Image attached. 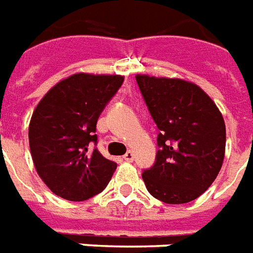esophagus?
I'll return each instance as SVG.
<instances>
[{
	"mask_svg": "<svg viewBox=\"0 0 253 253\" xmlns=\"http://www.w3.org/2000/svg\"><path fill=\"white\" fill-rule=\"evenodd\" d=\"M123 158L126 161V163H132V161H133V158H135V156H133V153H132V151H128V153H125V156H124Z\"/></svg>",
	"mask_w": 253,
	"mask_h": 253,
	"instance_id": "esophagus-1",
	"label": "esophagus"
}]
</instances>
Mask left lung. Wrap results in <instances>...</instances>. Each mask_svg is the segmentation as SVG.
<instances>
[{"instance_id":"obj_1","label":"left lung","mask_w":253,"mask_h":253,"mask_svg":"<svg viewBox=\"0 0 253 253\" xmlns=\"http://www.w3.org/2000/svg\"><path fill=\"white\" fill-rule=\"evenodd\" d=\"M160 133L156 164L142 173L151 196L186 204L210 187L222 168L226 125L215 102L196 84L136 74Z\"/></svg>"}]
</instances>
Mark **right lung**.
Returning a JSON list of instances; mask_svg holds the SVG:
<instances>
[{"label":"right lung","instance_id":"add662e5","mask_svg":"<svg viewBox=\"0 0 253 253\" xmlns=\"http://www.w3.org/2000/svg\"><path fill=\"white\" fill-rule=\"evenodd\" d=\"M123 83L118 74L77 73L37 104L29 125L31 158L53 194L84 201L106 189L117 164L89 143H96L97 118Z\"/></svg>","mask_w":253,"mask_h":253}]
</instances>
